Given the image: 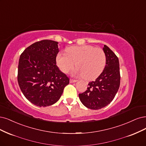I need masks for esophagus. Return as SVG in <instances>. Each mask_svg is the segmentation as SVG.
<instances>
[{
    "label": "esophagus",
    "mask_w": 146,
    "mask_h": 146,
    "mask_svg": "<svg viewBox=\"0 0 146 146\" xmlns=\"http://www.w3.org/2000/svg\"><path fill=\"white\" fill-rule=\"evenodd\" d=\"M77 80H74V79H70V83H75V82H77Z\"/></svg>",
    "instance_id": "esophagus-1"
}]
</instances>
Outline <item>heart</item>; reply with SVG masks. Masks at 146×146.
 <instances>
[{"label":"heart","mask_w":146,"mask_h":146,"mask_svg":"<svg viewBox=\"0 0 146 146\" xmlns=\"http://www.w3.org/2000/svg\"><path fill=\"white\" fill-rule=\"evenodd\" d=\"M67 52H60L56 57L57 66L63 73H68L76 63L77 68L72 74L91 80L98 77L106 66V56L101 48L91 45L75 46L68 48Z\"/></svg>","instance_id":"1"}]
</instances>
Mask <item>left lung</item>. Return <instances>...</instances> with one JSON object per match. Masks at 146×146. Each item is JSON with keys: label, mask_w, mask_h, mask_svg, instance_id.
Wrapping results in <instances>:
<instances>
[{"label": "left lung", "mask_w": 146, "mask_h": 146, "mask_svg": "<svg viewBox=\"0 0 146 146\" xmlns=\"http://www.w3.org/2000/svg\"><path fill=\"white\" fill-rule=\"evenodd\" d=\"M103 51L106 56V65L98 78L89 82L87 90L79 94L80 101L86 108L98 110L110 103L118 92L120 84L119 60L106 45Z\"/></svg>", "instance_id": "obj_1"}]
</instances>
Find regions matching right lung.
<instances>
[{"instance_id": "add662e5", "label": "right lung", "mask_w": 146, "mask_h": 146, "mask_svg": "<svg viewBox=\"0 0 146 146\" xmlns=\"http://www.w3.org/2000/svg\"><path fill=\"white\" fill-rule=\"evenodd\" d=\"M58 42L43 40L30 45L20 56L17 80L24 96L33 104L46 107L61 97L69 83L56 65Z\"/></svg>"}]
</instances>
